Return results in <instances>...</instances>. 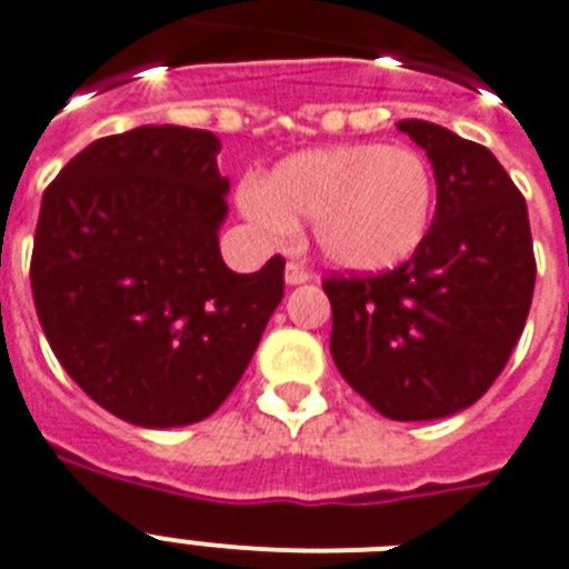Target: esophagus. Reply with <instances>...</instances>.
Returning a JSON list of instances; mask_svg holds the SVG:
<instances>
[{
	"instance_id": "esophagus-1",
	"label": "esophagus",
	"mask_w": 569,
	"mask_h": 569,
	"mask_svg": "<svg viewBox=\"0 0 569 569\" xmlns=\"http://www.w3.org/2000/svg\"><path fill=\"white\" fill-rule=\"evenodd\" d=\"M284 281H288L290 288H293V284H305V281H311V273H308V267L299 264V261H288V267H284Z\"/></svg>"
}]
</instances>
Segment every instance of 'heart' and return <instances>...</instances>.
I'll return each instance as SVG.
<instances>
[{"label": "heart", "instance_id": "obj_1", "mask_svg": "<svg viewBox=\"0 0 569 569\" xmlns=\"http://www.w3.org/2000/svg\"><path fill=\"white\" fill-rule=\"evenodd\" d=\"M238 203L270 234L311 220L319 256L337 270L387 273L425 241L433 173L412 148L337 144L281 159L261 182H243Z\"/></svg>", "mask_w": 569, "mask_h": 569}]
</instances>
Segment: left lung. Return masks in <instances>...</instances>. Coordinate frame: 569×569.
Returning <instances> with one entry per match:
<instances>
[{
    "label": "left lung",
    "mask_w": 569,
    "mask_h": 569,
    "mask_svg": "<svg viewBox=\"0 0 569 569\" xmlns=\"http://www.w3.org/2000/svg\"><path fill=\"white\" fill-rule=\"evenodd\" d=\"M398 130L433 162L436 214L410 261L331 276V358L396 421L453 416L486 396L523 335L535 290L527 200L495 153L421 119Z\"/></svg>",
    "instance_id": "1"
}]
</instances>
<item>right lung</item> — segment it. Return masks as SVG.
Listing matches in <instances>:
<instances>
[{"instance_id":"obj_1","label":"right lung","mask_w":569,"mask_h":569,"mask_svg":"<svg viewBox=\"0 0 569 569\" xmlns=\"http://www.w3.org/2000/svg\"><path fill=\"white\" fill-rule=\"evenodd\" d=\"M209 130L144 124L83 148L42 194L31 293L54 358L139 427L203 421L284 296V258L232 273L229 180Z\"/></svg>"}]
</instances>
